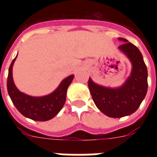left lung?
I'll return each mask as SVG.
<instances>
[{
  "instance_id": "8db88e82",
  "label": "left lung",
  "mask_w": 157,
  "mask_h": 157,
  "mask_svg": "<svg viewBox=\"0 0 157 157\" xmlns=\"http://www.w3.org/2000/svg\"><path fill=\"white\" fill-rule=\"evenodd\" d=\"M124 41L119 46L133 65L131 76L124 86L118 89H109L98 86L88 81L92 98L98 109L113 118H120L134 113L141 104L147 91V69L139 50L128 42L126 39L119 38Z\"/></svg>"
}]
</instances>
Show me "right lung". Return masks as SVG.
Returning <instances> with one entry per match:
<instances>
[{"instance_id":"add662e5","label":"right lung","mask_w":157,"mask_h":157,"mask_svg":"<svg viewBox=\"0 0 157 157\" xmlns=\"http://www.w3.org/2000/svg\"><path fill=\"white\" fill-rule=\"evenodd\" d=\"M15 59L10 66L7 78V90L13 105L21 114L33 121H45L52 119L63 107L66 101L67 90L74 76L71 75L64 79L56 90L49 95L44 97L28 96L18 90L13 83L12 67Z\"/></svg>"}]
</instances>
